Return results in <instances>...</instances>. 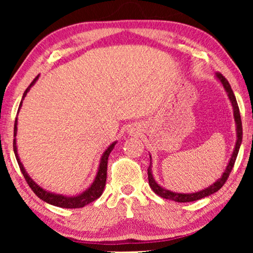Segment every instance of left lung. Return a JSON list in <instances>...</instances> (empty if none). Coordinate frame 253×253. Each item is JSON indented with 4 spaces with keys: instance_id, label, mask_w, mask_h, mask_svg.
Instances as JSON below:
<instances>
[{
    "instance_id": "8db88e82",
    "label": "left lung",
    "mask_w": 253,
    "mask_h": 253,
    "mask_svg": "<svg viewBox=\"0 0 253 253\" xmlns=\"http://www.w3.org/2000/svg\"><path fill=\"white\" fill-rule=\"evenodd\" d=\"M216 78L221 82V84L223 85L224 89H226L228 98L231 101V106L234 108V117H235V122H236V132H237V140H236V145H235L233 155H231L229 164H228L226 170H224L222 177L217 179L215 183H213L212 185H210L209 188L205 190H202V191L195 192V193H177V192H172L169 191V190H166L164 188H161L160 185L155 182V179L153 178V175H152V169H151V164L150 167L147 169V174H148V184H150L151 189L157 193L158 196L162 197L165 199H169V200H174V202L177 203H190V202H195V200H199L202 198H205V197L213 195L214 192L219 191V190L222 188L224 183L227 182L228 177H229L231 169H233L235 161H236L238 151H240V146L242 144V137H243V129H242V121H241V114H240V108H238L236 98H235L233 89L230 87V84L228 83L226 78L223 77L220 72H216ZM151 158V157H150Z\"/></svg>"
}]
</instances>
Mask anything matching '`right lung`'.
Instances as JSON below:
<instances>
[{
  "label": "right lung",
  "instance_id": "add662e5",
  "mask_svg": "<svg viewBox=\"0 0 253 253\" xmlns=\"http://www.w3.org/2000/svg\"><path fill=\"white\" fill-rule=\"evenodd\" d=\"M37 79H38V77L34 78V81L31 83L29 87L26 88V91L24 92L23 99H22V101H20V105H19V109H20V107H22L24 98L26 96V93L30 91L31 86H32L34 83L37 82ZM16 134H17V119L15 120L13 137H16ZM115 144L116 143H113L112 145H110V146L105 151V153L102 154L101 160H100L98 174H96L95 179H94V182L92 183V185L89 186V188L86 190V191L83 192L82 195L76 196V197H65V196H62V195H55V193L48 192V191H46V190H43L42 188H41V186L38 185L37 183L30 177L29 174H27V172L25 171V169H24L22 162H20V160H19L18 154H17L16 138L13 139V152H15V155H16L17 162H18L20 171L23 172V175L26 179L27 184L30 185V188L32 189V191L36 193V195L39 197L41 200H43V202L50 204V205H54V206H57V207H63V209H81V207H84L85 205H87V204L94 202V200L98 199L99 197L102 195L103 189H105V185H106V179H107V164H108V157H109L110 152L113 151L114 146H115Z\"/></svg>",
  "mask_w": 253,
  "mask_h": 253
}]
</instances>
